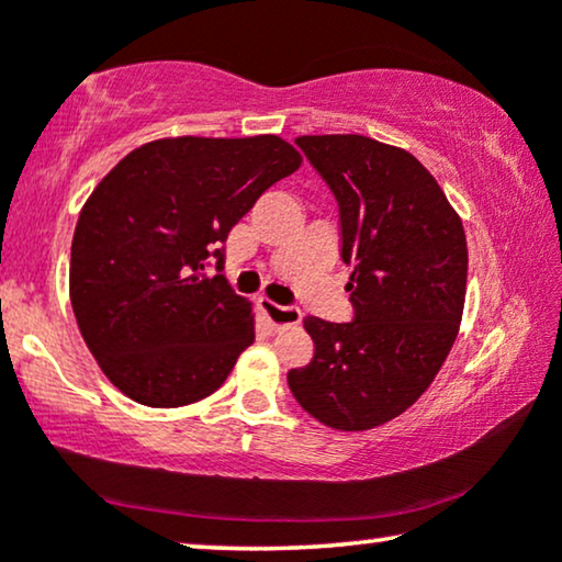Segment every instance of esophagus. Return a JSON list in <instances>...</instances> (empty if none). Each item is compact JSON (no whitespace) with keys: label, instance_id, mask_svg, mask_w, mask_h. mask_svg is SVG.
Segmentation results:
<instances>
[{"label":"esophagus","instance_id":"34e87169","mask_svg":"<svg viewBox=\"0 0 562 562\" xmlns=\"http://www.w3.org/2000/svg\"><path fill=\"white\" fill-rule=\"evenodd\" d=\"M258 306H260V312H263V317L268 319V325H271L273 329H283V327L299 325V322H302V312H299L296 306H281L266 296L258 299Z\"/></svg>","mask_w":562,"mask_h":562}]
</instances>
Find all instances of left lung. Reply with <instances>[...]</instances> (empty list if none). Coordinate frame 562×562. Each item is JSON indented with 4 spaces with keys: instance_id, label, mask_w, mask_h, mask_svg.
<instances>
[{
    "instance_id": "1",
    "label": "left lung",
    "mask_w": 562,
    "mask_h": 562,
    "mask_svg": "<svg viewBox=\"0 0 562 562\" xmlns=\"http://www.w3.org/2000/svg\"><path fill=\"white\" fill-rule=\"evenodd\" d=\"M296 145L340 204L356 319H304L314 358L289 371V389L322 425L363 432L409 409L448 358L465 304V229L404 148L366 135Z\"/></svg>"
}]
</instances>
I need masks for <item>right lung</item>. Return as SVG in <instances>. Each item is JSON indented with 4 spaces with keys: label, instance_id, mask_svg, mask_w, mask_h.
Here are the masks:
<instances>
[{
    "label": "right lung",
    "instance_id": "obj_1",
    "mask_svg": "<svg viewBox=\"0 0 562 562\" xmlns=\"http://www.w3.org/2000/svg\"><path fill=\"white\" fill-rule=\"evenodd\" d=\"M302 166L279 135L160 137L91 191L74 229L68 294L106 379L176 409L217 391L252 345V306L222 273L227 233Z\"/></svg>",
    "mask_w": 562,
    "mask_h": 562
}]
</instances>
